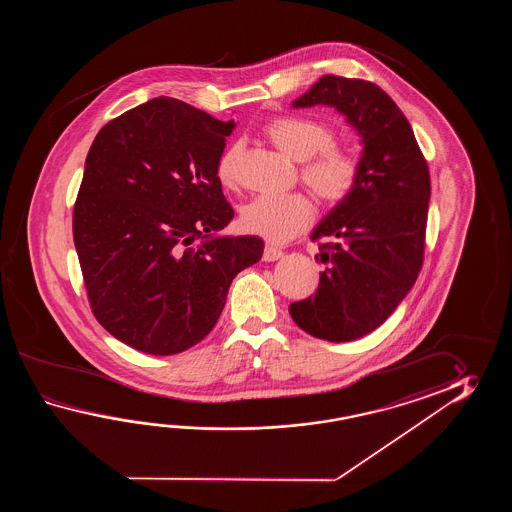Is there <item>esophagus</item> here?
Returning a JSON list of instances; mask_svg holds the SVG:
<instances>
[{
  "label": "esophagus",
  "mask_w": 512,
  "mask_h": 512,
  "mask_svg": "<svg viewBox=\"0 0 512 512\" xmlns=\"http://www.w3.org/2000/svg\"><path fill=\"white\" fill-rule=\"evenodd\" d=\"M282 256V249H278V247H272V245H265V249H263V260L276 261L280 260Z\"/></svg>",
  "instance_id": "34e87169"
}]
</instances>
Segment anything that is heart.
<instances>
[{
	"instance_id": "b5f03b06",
	"label": "heart",
	"mask_w": 512,
	"mask_h": 512,
	"mask_svg": "<svg viewBox=\"0 0 512 512\" xmlns=\"http://www.w3.org/2000/svg\"><path fill=\"white\" fill-rule=\"evenodd\" d=\"M263 135L294 161H302L304 185L324 205L349 201L362 181V161L348 146L335 141L333 130L318 120L283 115L263 126ZM240 144H232L219 157L216 174L225 188L240 185ZM311 199L294 192L287 196H260L241 208V227L271 243H287L313 221Z\"/></svg>"
}]
</instances>
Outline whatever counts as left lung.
<instances>
[{
  "mask_svg": "<svg viewBox=\"0 0 512 512\" xmlns=\"http://www.w3.org/2000/svg\"><path fill=\"white\" fill-rule=\"evenodd\" d=\"M327 104L359 131L362 181L313 232L324 263L315 294L289 305L305 333L349 342L386 322L412 289L425 260L430 172L414 130L381 87L326 75L294 108Z\"/></svg>",
  "mask_w": 512,
  "mask_h": 512,
  "instance_id": "8db88e82",
  "label": "left lung"
}]
</instances>
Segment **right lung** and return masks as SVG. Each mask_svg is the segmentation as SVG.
I'll list each match as a JSON object with an SVG mask.
<instances>
[{"label":"right lung","instance_id":"obj_1","mask_svg":"<svg viewBox=\"0 0 512 512\" xmlns=\"http://www.w3.org/2000/svg\"><path fill=\"white\" fill-rule=\"evenodd\" d=\"M236 128L159 97L98 131L73 208L91 311L113 337L175 355L216 326L238 272L261 260L254 236L214 238L234 210L216 166Z\"/></svg>","mask_w":512,"mask_h":512}]
</instances>
